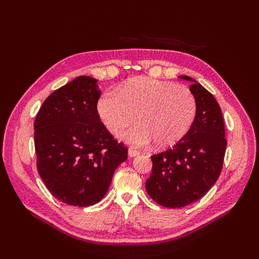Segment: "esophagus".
<instances>
[{"label": "esophagus", "instance_id": "1", "mask_svg": "<svg viewBox=\"0 0 259 259\" xmlns=\"http://www.w3.org/2000/svg\"><path fill=\"white\" fill-rule=\"evenodd\" d=\"M138 154H139V151L135 150V149H133V148L128 149V155L131 156V158H134V156H136Z\"/></svg>", "mask_w": 259, "mask_h": 259}]
</instances>
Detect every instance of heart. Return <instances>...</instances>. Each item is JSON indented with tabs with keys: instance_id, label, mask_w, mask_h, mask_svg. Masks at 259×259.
<instances>
[{
	"instance_id": "heart-1",
	"label": "heart",
	"mask_w": 259,
	"mask_h": 259,
	"mask_svg": "<svg viewBox=\"0 0 259 259\" xmlns=\"http://www.w3.org/2000/svg\"><path fill=\"white\" fill-rule=\"evenodd\" d=\"M97 110L111 133L135 121L138 124L119 133V138L132 146L147 147L154 142L158 148L174 146L190 130L197 114V100L185 86L138 76L119 89L105 92Z\"/></svg>"
}]
</instances>
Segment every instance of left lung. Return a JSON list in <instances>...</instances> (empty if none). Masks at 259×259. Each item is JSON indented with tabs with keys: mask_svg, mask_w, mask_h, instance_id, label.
I'll list each match as a JSON object with an SVG mask.
<instances>
[{
	"mask_svg": "<svg viewBox=\"0 0 259 259\" xmlns=\"http://www.w3.org/2000/svg\"><path fill=\"white\" fill-rule=\"evenodd\" d=\"M190 91L197 100V114L190 130L166 151L153 154L146 189L158 204L180 208L200 200L222 173L227 140L223 113L217 100L192 77Z\"/></svg>",
	"mask_w": 259,
	"mask_h": 259,
	"instance_id": "8db88e82",
	"label": "left lung"
}]
</instances>
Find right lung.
Wrapping results in <instances>:
<instances>
[{"label":"right lung","mask_w":259,"mask_h":259,"mask_svg":"<svg viewBox=\"0 0 259 259\" xmlns=\"http://www.w3.org/2000/svg\"><path fill=\"white\" fill-rule=\"evenodd\" d=\"M97 80L77 76L44 100L34 121L36 167L59 201L85 207L104 198L127 148L100 121Z\"/></svg>","instance_id":"add662e5"}]
</instances>
